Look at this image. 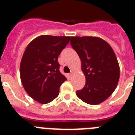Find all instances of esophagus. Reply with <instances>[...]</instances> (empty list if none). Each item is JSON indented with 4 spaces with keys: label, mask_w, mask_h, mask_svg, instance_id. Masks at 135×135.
Listing matches in <instances>:
<instances>
[{
    "label": "esophagus",
    "mask_w": 135,
    "mask_h": 135,
    "mask_svg": "<svg viewBox=\"0 0 135 135\" xmlns=\"http://www.w3.org/2000/svg\"><path fill=\"white\" fill-rule=\"evenodd\" d=\"M72 74H72V73H70V74H69V76H70V77H71V76H72Z\"/></svg>",
    "instance_id": "1"
}]
</instances>
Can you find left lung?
<instances>
[{"instance_id": "8db88e82", "label": "left lung", "mask_w": 135, "mask_h": 135, "mask_svg": "<svg viewBox=\"0 0 135 135\" xmlns=\"http://www.w3.org/2000/svg\"><path fill=\"white\" fill-rule=\"evenodd\" d=\"M70 44L79 56L85 85L76 91L80 99L90 105L102 103L113 93L120 75L117 59L108 43L96 36H72Z\"/></svg>"}]
</instances>
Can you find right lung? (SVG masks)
<instances>
[{"label": "right lung", "mask_w": 135, "mask_h": 135, "mask_svg": "<svg viewBox=\"0 0 135 135\" xmlns=\"http://www.w3.org/2000/svg\"><path fill=\"white\" fill-rule=\"evenodd\" d=\"M70 39V36H39L25 49L20 65L21 83L38 103L46 104L57 97L60 86L67 80L59 71L58 57Z\"/></svg>", "instance_id": "1"}]
</instances>
